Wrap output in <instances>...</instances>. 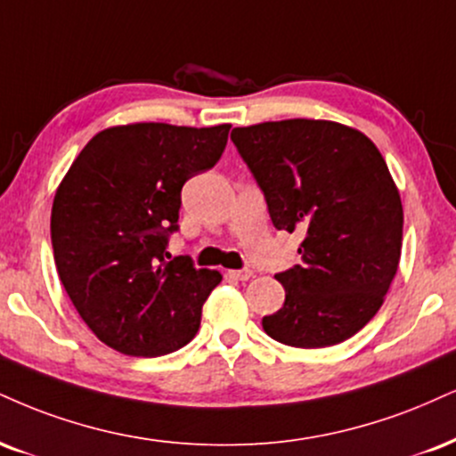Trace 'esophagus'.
Here are the masks:
<instances>
[{"label": "esophagus", "instance_id": "34e87169", "mask_svg": "<svg viewBox=\"0 0 456 456\" xmlns=\"http://www.w3.org/2000/svg\"><path fill=\"white\" fill-rule=\"evenodd\" d=\"M229 276L235 278V281H248V278L252 276L250 270H232L229 272Z\"/></svg>", "mask_w": 456, "mask_h": 456}]
</instances>
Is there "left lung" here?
I'll list each match as a JSON object with an SVG mask.
<instances>
[{
	"instance_id": "obj_1",
	"label": "left lung",
	"mask_w": 456,
	"mask_h": 456,
	"mask_svg": "<svg viewBox=\"0 0 456 456\" xmlns=\"http://www.w3.org/2000/svg\"><path fill=\"white\" fill-rule=\"evenodd\" d=\"M276 229L305 235L301 265L278 273L284 305L263 316L276 342L327 348L361 331L397 273L399 189L374 142L336 120L287 118L235 127Z\"/></svg>"
}]
</instances>
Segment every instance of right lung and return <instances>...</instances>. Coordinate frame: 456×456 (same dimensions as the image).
<instances>
[{
  "mask_svg": "<svg viewBox=\"0 0 456 456\" xmlns=\"http://www.w3.org/2000/svg\"><path fill=\"white\" fill-rule=\"evenodd\" d=\"M232 125L129 123L93 135L57 186L54 265L86 327L129 356H161L195 338L223 276L189 256L163 259L180 191L210 169Z\"/></svg>",
  "mask_w": 456,
  "mask_h": 456,
  "instance_id": "1",
  "label": "right lung"
}]
</instances>
